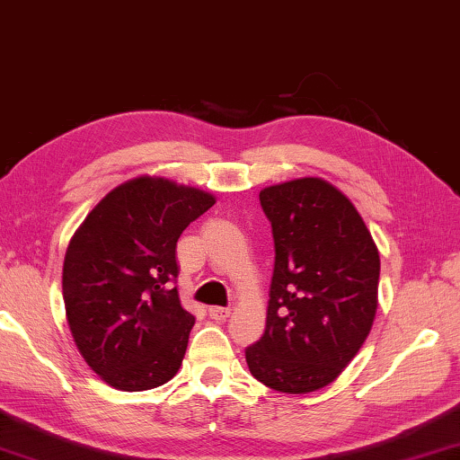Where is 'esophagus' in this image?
<instances>
[{
    "mask_svg": "<svg viewBox=\"0 0 460 460\" xmlns=\"http://www.w3.org/2000/svg\"><path fill=\"white\" fill-rule=\"evenodd\" d=\"M208 315L217 322H225L231 315V307H223V305H211L208 307Z\"/></svg>",
    "mask_w": 460,
    "mask_h": 460,
    "instance_id": "1",
    "label": "esophagus"
}]
</instances>
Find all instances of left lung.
<instances>
[{"mask_svg": "<svg viewBox=\"0 0 460 460\" xmlns=\"http://www.w3.org/2000/svg\"><path fill=\"white\" fill-rule=\"evenodd\" d=\"M259 201L275 263L265 332L245 360L265 386L307 394L336 380L368 338L378 247L352 201L323 179L267 187Z\"/></svg>", "mask_w": 460, "mask_h": 460, "instance_id": "left-lung-1", "label": "left lung"}]
</instances>
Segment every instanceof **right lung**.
<instances>
[{
  "instance_id": "1",
  "label": "right lung",
  "mask_w": 460,
  "mask_h": 460,
  "mask_svg": "<svg viewBox=\"0 0 460 460\" xmlns=\"http://www.w3.org/2000/svg\"><path fill=\"white\" fill-rule=\"evenodd\" d=\"M215 197L138 177L111 190L66 249L62 294L82 358L124 392L179 372L195 317L181 305L177 241Z\"/></svg>"
}]
</instances>
